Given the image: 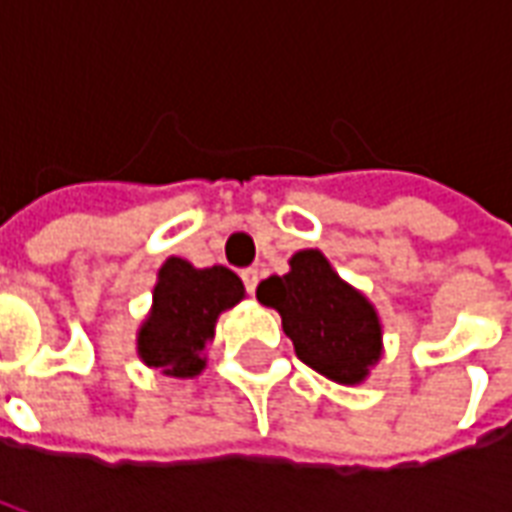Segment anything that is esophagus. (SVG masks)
<instances>
[{"instance_id": "34e87169", "label": "esophagus", "mask_w": 512, "mask_h": 512, "mask_svg": "<svg viewBox=\"0 0 512 512\" xmlns=\"http://www.w3.org/2000/svg\"><path fill=\"white\" fill-rule=\"evenodd\" d=\"M241 279H244V288L249 290V293H255L257 282H260V274H257V268H244V271H241Z\"/></svg>"}]
</instances>
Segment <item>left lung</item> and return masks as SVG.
<instances>
[{
    "label": "left lung",
    "instance_id": "left-lung-1",
    "mask_svg": "<svg viewBox=\"0 0 512 512\" xmlns=\"http://www.w3.org/2000/svg\"><path fill=\"white\" fill-rule=\"evenodd\" d=\"M257 301L282 315L301 362L337 384H362L381 359L376 307L318 249H301L290 257L288 274L263 279Z\"/></svg>",
    "mask_w": 512,
    "mask_h": 512
}]
</instances>
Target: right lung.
<instances>
[{
  "label": "right lung",
  "mask_w": 512,
  "mask_h": 512,
  "mask_svg": "<svg viewBox=\"0 0 512 512\" xmlns=\"http://www.w3.org/2000/svg\"><path fill=\"white\" fill-rule=\"evenodd\" d=\"M241 299L244 282L230 268H194L180 257H169L158 268L153 307L136 334L139 359L164 376H200L202 351L213 340L216 318Z\"/></svg>",
  "instance_id": "add662e5"
}]
</instances>
